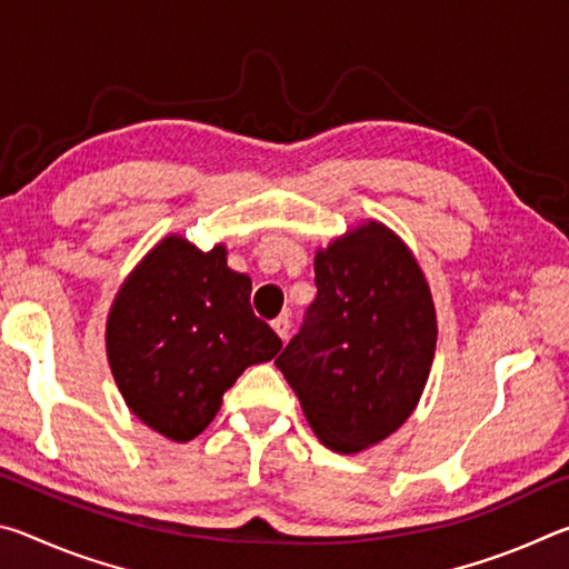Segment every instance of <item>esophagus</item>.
Returning <instances> with one entry per match:
<instances>
[{"label":"esophagus","instance_id":"obj_1","mask_svg":"<svg viewBox=\"0 0 569 569\" xmlns=\"http://www.w3.org/2000/svg\"><path fill=\"white\" fill-rule=\"evenodd\" d=\"M273 331L281 336V339L286 341L288 339V333H291V319H288V316L283 313V316H278V319L273 321Z\"/></svg>","mask_w":569,"mask_h":569}]
</instances>
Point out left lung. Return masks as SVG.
<instances>
[{
  "label": "left lung",
  "instance_id": "8db88e82",
  "mask_svg": "<svg viewBox=\"0 0 569 569\" xmlns=\"http://www.w3.org/2000/svg\"><path fill=\"white\" fill-rule=\"evenodd\" d=\"M316 293L276 359L308 423L339 455L393 435L417 409L437 349L427 278L377 220L316 253Z\"/></svg>",
  "mask_w": 569,
  "mask_h": 569
}]
</instances>
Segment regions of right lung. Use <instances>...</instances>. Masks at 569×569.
<instances>
[{
    "label": "right lung",
    "mask_w": 569,
    "mask_h": 569,
    "mask_svg": "<svg viewBox=\"0 0 569 569\" xmlns=\"http://www.w3.org/2000/svg\"><path fill=\"white\" fill-rule=\"evenodd\" d=\"M104 339L124 403L172 441L196 439L240 373L283 346L250 308V278L230 271L226 246L200 250L182 236L134 266Z\"/></svg>",
    "instance_id": "obj_1"
}]
</instances>
